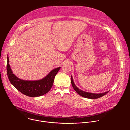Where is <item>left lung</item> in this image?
Wrapping results in <instances>:
<instances>
[{
    "mask_svg": "<svg viewBox=\"0 0 130 130\" xmlns=\"http://www.w3.org/2000/svg\"><path fill=\"white\" fill-rule=\"evenodd\" d=\"M71 82L72 86L73 88V89L76 90V91L77 92V93L81 96L83 97L88 98V99H97L99 98H100L105 95H106L107 92H108L109 91L105 92H102V93H100V94H95V93H91V92H88L86 91H84L82 90H81L79 88H78L76 85H75V83L73 82L72 77L71 76Z\"/></svg>",
    "mask_w": 130,
    "mask_h": 130,
    "instance_id": "1",
    "label": "left lung"
}]
</instances>
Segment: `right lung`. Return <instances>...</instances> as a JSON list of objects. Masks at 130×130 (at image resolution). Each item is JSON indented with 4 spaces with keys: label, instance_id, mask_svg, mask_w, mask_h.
<instances>
[{
    "label": "right lung",
    "instance_id": "obj_1",
    "mask_svg": "<svg viewBox=\"0 0 130 130\" xmlns=\"http://www.w3.org/2000/svg\"><path fill=\"white\" fill-rule=\"evenodd\" d=\"M60 68V67L53 69L45 78L39 80H22L16 77L12 72L9 65L8 55L7 56V72L10 82L18 91L31 97H40L47 94L51 88L55 76Z\"/></svg>",
    "mask_w": 130,
    "mask_h": 130
}]
</instances>
